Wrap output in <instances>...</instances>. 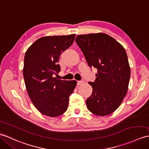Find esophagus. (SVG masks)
<instances>
[{
    "mask_svg": "<svg viewBox=\"0 0 149 149\" xmlns=\"http://www.w3.org/2000/svg\"><path fill=\"white\" fill-rule=\"evenodd\" d=\"M84 83V81H77V85L78 86H81L82 84H83Z\"/></svg>",
    "mask_w": 149,
    "mask_h": 149,
    "instance_id": "obj_1",
    "label": "esophagus"
}]
</instances>
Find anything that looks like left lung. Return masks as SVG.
Returning <instances> with one entry per match:
<instances>
[{
    "instance_id": "1",
    "label": "left lung",
    "mask_w": 149,
    "mask_h": 149,
    "mask_svg": "<svg viewBox=\"0 0 149 149\" xmlns=\"http://www.w3.org/2000/svg\"><path fill=\"white\" fill-rule=\"evenodd\" d=\"M76 43L89 67L97 68L94 82H88L93 93L86 100L88 110L98 116L113 112L125 97L131 70L126 52L113 37L103 33L76 37Z\"/></svg>"
}]
</instances>
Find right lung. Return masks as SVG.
Segmentation results:
<instances>
[{
  "label": "right lung",
  "mask_w": 149,
  "mask_h": 149,
  "mask_svg": "<svg viewBox=\"0 0 149 149\" xmlns=\"http://www.w3.org/2000/svg\"><path fill=\"white\" fill-rule=\"evenodd\" d=\"M75 34L46 36L35 41L26 51L23 74L33 104L45 116L57 117L65 112L69 96L77 81L54 77L60 72L59 58L73 44Z\"/></svg>",
  "instance_id": "right-lung-1"
}]
</instances>
